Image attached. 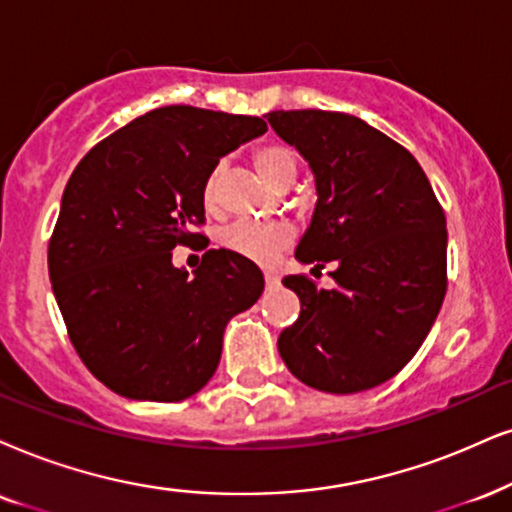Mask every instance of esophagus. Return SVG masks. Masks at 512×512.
<instances>
[{"label":"esophagus","mask_w":512,"mask_h":512,"mask_svg":"<svg viewBox=\"0 0 512 512\" xmlns=\"http://www.w3.org/2000/svg\"><path fill=\"white\" fill-rule=\"evenodd\" d=\"M278 281H281V278H278V276L274 274V271H264V283H267L269 290L276 288Z\"/></svg>","instance_id":"esophagus-1"}]
</instances>
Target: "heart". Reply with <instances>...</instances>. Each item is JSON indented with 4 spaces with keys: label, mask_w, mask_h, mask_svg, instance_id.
Returning a JSON list of instances; mask_svg holds the SVG:
<instances>
[{
    "label": "heart",
    "mask_w": 512,
    "mask_h": 512,
    "mask_svg": "<svg viewBox=\"0 0 512 512\" xmlns=\"http://www.w3.org/2000/svg\"><path fill=\"white\" fill-rule=\"evenodd\" d=\"M252 163L255 170L260 172V177L267 181L269 186H290L297 174V158L288 146L283 144H267L260 146L252 155ZM219 179H222V165L212 167L203 186V198L208 205H215ZM295 238V229L290 222L276 219V222H236L229 226L224 234L226 248L238 252L245 260L257 262V264H269L276 260V255L281 250H286Z\"/></svg>",
    "instance_id": "heart-1"
}]
</instances>
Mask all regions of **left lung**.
<instances>
[{
  "mask_svg": "<svg viewBox=\"0 0 512 512\" xmlns=\"http://www.w3.org/2000/svg\"><path fill=\"white\" fill-rule=\"evenodd\" d=\"M264 118L309 163L312 222L295 260L333 264L335 288L286 276L300 316L278 335L288 371L314 390L385 383L428 338L446 293V217L418 160L357 115L274 111Z\"/></svg>",
  "mask_w": 512,
  "mask_h": 512,
  "instance_id": "1",
  "label": "left lung"
}]
</instances>
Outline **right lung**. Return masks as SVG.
<instances>
[{"instance_id": "add662e5", "label": "right lung", "mask_w": 512, "mask_h": 512, "mask_svg": "<svg viewBox=\"0 0 512 512\" xmlns=\"http://www.w3.org/2000/svg\"><path fill=\"white\" fill-rule=\"evenodd\" d=\"M267 122L163 106L96 144L70 174L49 241V278L84 366L108 390L181 401L215 375L226 323L257 302L264 276L208 250L189 276L177 245L200 241L212 167Z\"/></svg>"}]
</instances>
